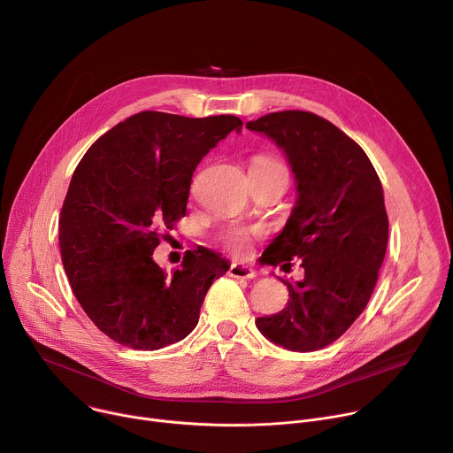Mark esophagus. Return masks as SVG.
<instances>
[{
    "instance_id": "1",
    "label": "esophagus",
    "mask_w": 453,
    "mask_h": 453,
    "mask_svg": "<svg viewBox=\"0 0 453 453\" xmlns=\"http://www.w3.org/2000/svg\"><path fill=\"white\" fill-rule=\"evenodd\" d=\"M229 275L234 277V279H247V280H250V279L256 277V272L250 266L243 265V263H233L231 268H229Z\"/></svg>"
}]
</instances>
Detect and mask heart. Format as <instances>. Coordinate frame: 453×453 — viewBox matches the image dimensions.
I'll return each instance as SVG.
<instances>
[{
  "instance_id": "heart-1",
  "label": "heart",
  "mask_w": 453,
  "mask_h": 453,
  "mask_svg": "<svg viewBox=\"0 0 453 453\" xmlns=\"http://www.w3.org/2000/svg\"><path fill=\"white\" fill-rule=\"evenodd\" d=\"M254 164H273L272 160L268 158H256ZM252 234H257V231H249V229H242V227H234V229H229L224 236V243L234 250V252H242L245 250V247L249 245Z\"/></svg>"
}]
</instances>
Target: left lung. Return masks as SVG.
<instances>
[{"instance_id":"left-lung-1","label":"left lung","mask_w":453,"mask_h":453,"mask_svg":"<svg viewBox=\"0 0 453 453\" xmlns=\"http://www.w3.org/2000/svg\"><path fill=\"white\" fill-rule=\"evenodd\" d=\"M272 138L296 180V203L266 247L268 265L303 261L304 279L288 286V304L256 320L270 342L295 352L336 342L363 313L388 247L380 180L357 142L324 117L284 110L247 122Z\"/></svg>"}]
</instances>
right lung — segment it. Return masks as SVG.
<instances>
[{
	"mask_svg": "<svg viewBox=\"0 0 453 453\" xmlns=\"http://www.w3.org/2000/svg\"><path fill=\"white\" fill-rule=\"evenodd\" d=\"M242 124L234 115L140 111L99 136L78 164L58 220L60 254L80 306L113 342L158 350L196 329L227 259L188 252L165 273L153 250L185 217L199 162Z\"/></svg>",
	"mask_w": 453,
	"mask_h": 453,
	"instance_id": "add662e5",
	"label": "right lung"
}]
</instances>
